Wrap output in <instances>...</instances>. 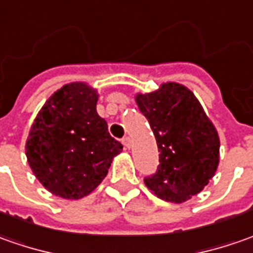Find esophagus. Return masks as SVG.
<instances>
[{
    "mask_svg": "<svg viewBox=\"0 0 253 253\" xmlns=\"http://www.w3.org/2000/svg\"><path fill=\"white\" fill-rule=\"evenodd\" d=\"M123 145L125 147H126V149H129V147H130V138H128V136H125V138L123 139Z\"/></svg>",
    "mask_w": 253,
    "mask_h": 253,
    "instance_id": "obj_1",
    "label": "esophagus"
}]
</instances>
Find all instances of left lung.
Wrapping results in <instances>:
<instances>
[{"label": "left lung", "mask_w": 253, "mask_h": 253, "mask_svg": "<svg viewBox=\"0 0 253 253\" xmlns=\"http://www.w3.org/2000/svg\"><path fill=\"white\" fill-rule=\"evenodd\" d=\"M135 100L160 152L157 171L145 178L147 188L174 203L199 194L217 170L220 150L217 130L201 103L188 87L172 82Z\"/></svg>", "instance_id": "left-lung-1"}]
</instances>
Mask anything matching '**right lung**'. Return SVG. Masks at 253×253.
<instances>
[{
	"mask_svg": "<svg viewBox=\"0 0 253 253\" xmlns=\"http://www.w3.org/2000/svg\"><path fill=\"white\" fill-rule=\"evenodd\" d=\"M99 94L86 83L62 86L45 101L29 132L26 157L51 194L81 199L100 185L123 145L96 111Z\"/></svg>",
	"mask_w": 253,
	"mask_h": 253,
	"instance_id": "add662e5",
	"label": "right lung"
}]
</instances>
